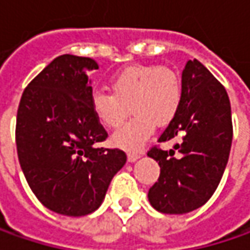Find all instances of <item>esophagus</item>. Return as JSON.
<instances>
[{
  "label": "esophagus",
  "instance_id": "obj_1",
  "mask_svg": "<svg viewBox=\"0 0 250 250\" xmlns=\"http://www.w3.org/2000/svg\"><path fill=\"white\" fill-rule=\"evenodd\" d=\"M140 157H142V153H138V151H129L128 153V161H130V163L136 161Z\"/></svg>",
  "mask_w": 250,
  "mask_h": 250
}]
</instances>
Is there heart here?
<instances>
[{
    "label": "heart",
    "instance_id": "1",
    "mask_svg": "<svg viewBox=\"0 0 250 250\" xmlns=\"http://www.w3.org/2000/svg\"><path fill=\"white\" fill-rule=\"evenodd\" d=\"M110 91H93L91 110L105 128L118 126L130 105L135 117L112 135L121 149L139 150L153 135L156 125H168L182 103V82L166 65L135 63L110 78Z\"/></svg>",
    "mask_w": 250,
    "mask_h": 250
}]
</instances>
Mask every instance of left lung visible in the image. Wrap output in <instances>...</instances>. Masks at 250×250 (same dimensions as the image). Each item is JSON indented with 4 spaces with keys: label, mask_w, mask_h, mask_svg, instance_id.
I'll use <instances>...</instances> for the list:
<instances>
[{
    "label": "left lung",
    "mask_w": 250,
    "mask_h": 250,
    "mask_svg": "<svg viewBox=\"0 0 250 250\" xmlns=\"http://www.w3.org/2000/svg\"><path fill=\"white\" fill-rule=\"evenodd\" d=\"M171 150L154 146L160 177L149 202L166 214H185L203 206L224 174L232 143L231 104L226 89L203 63L189 60L182 71V103L159 138Z\"/></svg>",
    "instance_id": "obj_1"
}]
</instances>
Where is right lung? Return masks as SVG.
<instances>
[{"mask_svg": "<svg viewBox=\"0 0 250 250\" xmlns=\"http://www.w3.org/2000/svg\"><path fill=\"white\" fill-rule=\"evenodd\" d=\"M87 57L63 54L24 89L16 115V150L24 178L47 208L63 216L97 210L112 177L126 163L91 110Z\"/></svg>", "mask_w": 250, "mask_h": 250, "instance_id": "obj_1", "label": "right lung"}]
</instances>
